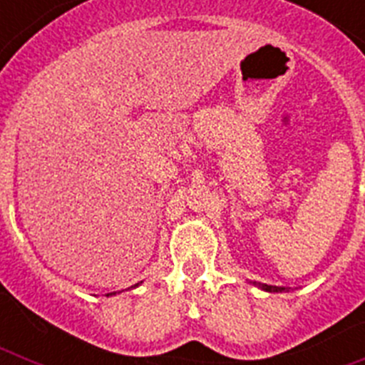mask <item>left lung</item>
<instances>
[{"instance_id": "8db88e82", "label": "left lung", "mask_w": 365, "mask_h": 365, "mask_svg": "<svg viewBox=\"0 0 365 365\" xmlns=\"http://www.w3.org/2000/svg\"><path fill=\"white\" fill-rule=\"evenodd\" d=\"M254 285L259 287V289H263V291H267V292H285V291H289V289H285V287L265 285V283H256V282H254Z\"/></svg>"}]
</instances>
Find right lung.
I'll return each instance as SVG.
<instances>
[{
  "mask_svg": "<svg viewBox=\"0 0 365 365\" xmlns=\"http://www.w3.org/2000/svg\"><path fill=\"white\" fill-rule=\"evenodd\" d=\"M140 283H143V282H140ZM135 287H138V283H137V285H133V289H135ZM111 294H115V292H111ZM109 296V294H108Z\"/></svg>",
  "mask_w": 365,
  "mask_h": 365,
  "instance_id": "obj_1",
  "label": "right lung"
}]
</instances>
